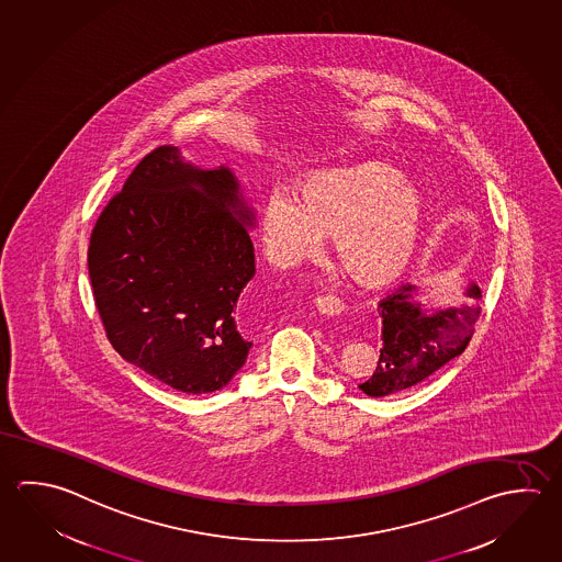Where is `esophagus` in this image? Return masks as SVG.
<instances>
[{"instance_id":"1","label":"esophagus","mask_w":562,"mask_h":562,"mask_svg":"<svg viewBox=\"0 0 562 562\" xmlns=\"http://www.w3.org/2000/svg\"><path fill=\"white\" fill-rule=\"evenodd\" d=\"M313 305L317 308L318 315H325V317H337V315L345 311L342 301L337 299V296H317L313 301Z\"/></svg>"}]
</instances>
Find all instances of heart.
Returning <instances> with one entry per match:
<instances>
[{
    "label": "heart",
    "mask_w": 562,
    "mask_h": 562,
    "mask_svg": "<svg viewBox=\"0 0 562 562\" xmlns=\"http://www.w3.org/2000/svg\"><path fill=\"white\" fill-rule=\"evenodd\" d=\"M424 200L402 172L382 160L328 168L296 182L293 195L273 194L263 205L261 237L279 267L318 256L333 235V254L345 276L364 289L390 285L418 249Z\"/></svg>",
    "instance_id": "1"
}]
</instances>
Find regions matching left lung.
Returning <instances> with one entry per match:
<instances>
[{"mask_svg":"<svg viewBox=\"0 0 562 562\" xmlns=\"http://www.w3.org/2000/svg\"><path fill=\"white\" fill-rule=\"evenodd\" d=\"M481 313V289L475 281L463 289L458 305L428 308L418 286L404 285L380 301L382 348L374 374L358 384L367 396L384 398L414 389L460 357L470 345Z\"/></svg>","mask_w":562,"mask_h":562,"instance_id":"8db88e82","label":"left lung"}]
</instances>
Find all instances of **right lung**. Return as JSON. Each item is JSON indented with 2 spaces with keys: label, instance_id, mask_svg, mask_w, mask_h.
Listing matches in <instances>:
<instances>
[{
  "label": "right lung",
  "instance_id": "obj_1",
  "mask_svg": "<svg viewBox=\"0 0 562 562\" xmlns=\"http://www.w3.org/2000/svg\"><path fill=\"white\" fill-rule=\"evenodd\" d=\"M256 212L227 166L176 146L144 156L89 245L92 295L114 350L186 394L222 390L251 340L237 301L256 276Z\"/></svg>",
  "mask_w": 562,
  "mask_h": 562
}]
</instances>
